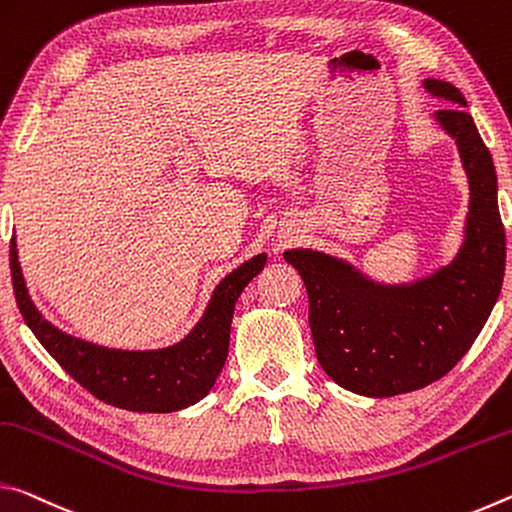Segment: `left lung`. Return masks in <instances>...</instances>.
I'll list each match as a JSON object with an SVG mask.
<instances>
[{
	"mask_svg": "<svg viewBox=\"0 0 512 512\" xmlns=\"http://www.w3.org/2000/svg\"><path fill=\"white\" fill-rule=\"evenodd\" d=\"M422 86L451 104L435 111L433 120L454 138L467 177L469 204L456 256L415 281L381 283L324 251H283L308 290V322L322 370L340 388L374 399L442 379L488 322L506 270V233L488 147L456 86L440 79H424Z\"/></svg>",
	"mask_w": 512,
	"mask_h": 512,
	"instance_id": "1",
	"label": "left lung"
}]
</instances>
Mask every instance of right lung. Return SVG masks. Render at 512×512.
Returning <instances> with one entry per match:
<instances>
[{
    "instance_id": "right-lung-1",
    "label": "right lung",
    "mask_w": 512,
    "mask_h": 512,
    "mask_svg": "<svg viewBox=\"0 0 512 512\" xmlns=\"http://www.w3.org/2000/svg\"><path fill=\"white\" fill-rule=\"evenodd\" d=\"M256 254L217 283L204 315L179 342L158 349H115L74 338L45 320L24 281L18 242L11 240V279L20 313L33 335L63 370L90 395L136 413H172L204 399L229 354L231 320L247 283L263 270Z\"/></svg>"
}]
</instances>
